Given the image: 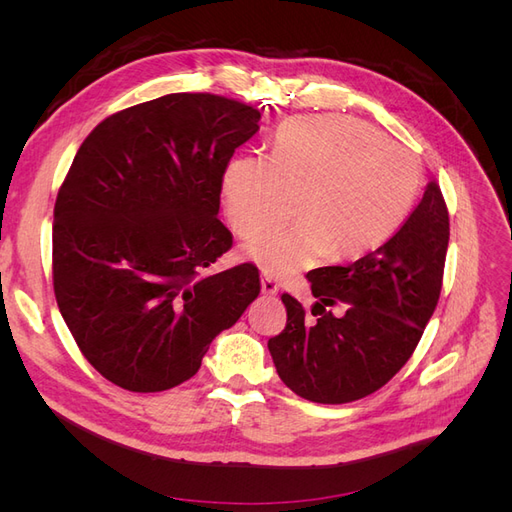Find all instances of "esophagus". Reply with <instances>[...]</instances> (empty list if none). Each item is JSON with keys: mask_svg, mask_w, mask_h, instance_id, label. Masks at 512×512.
<instances>
[{"mask_svg": "<svg viewBox=\"0 0 512 512\" xmlns=\"http://www.w3.org/2000/svg\"><path fill=\"white\" fill-rule=\"evenodd\" d=\"M260 284H262V292L269 294V297H273V294H277V284L271 280L269 275H262V277H260Z\"/></svg>", "mask_w": 512, "mask_h": 512, "instance_id": "esophagus-1", "label": "esophagus"}]
</instances>
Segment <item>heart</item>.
<instances>
[{"label":"heart","instance_id":"obj_1","mask_svg":"<svg viewBox=\"0 0 512 512\" xmlns=\"http://www.w3.org/2000/svg\"><path fill=\"white\" fill-rule=\"evenodd\" d=\"M418 190L421 166L412 153L344 115L286 121L269 158H235L222 179L228 222L241 237L284 218L301 194L299 218L243 245V256L275 277L324 256L378 250L406 222Z\"/></svg>","mask_w":512,"mask_h":512}]
</instances>
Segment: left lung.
Masks as SVG:
<instances>
[{
  "label": "left lung",
  "instance_id": "8db88e82",
  "mask_svg": "<svg viewBox=\"0 0 512 512\" xmlns=\"http://www.w3.org/2000/svg\"><path fill=\"white\" fill-rule=\"evenodd\" d=\"M448 209L429 181L421 203L378 250L346 267L307 273L312 314L282 294L286 327L269 339L277 374L316 404H348L382 389L408 363L438 305L448 247ZM344 304L335 317L326 309Z\"/></svg>",
  "mask_w": 512,
  "mask_h": 512
}]
</instances>
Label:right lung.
I'll return each mask as SVG.
<instances>
[{
    "instance_id": "obj_1",
    "label": "right lung",
    "mask_w": 512,
    "mask_h": 512,
    "mask_svg": "<svg viewBox=\"0 0 512 512\" xmlns=\"http://www.w3.org/2000/svg\"><path fill=\"white\" fill-rule=\"evenodd\" d=\"M258 108L168 94L106 117L76 151L53 211V288L76 346L132 393L190 380L209 344L260 292L232 247L222 179L258 132Z\"/></svg>"
}]
</instances>
